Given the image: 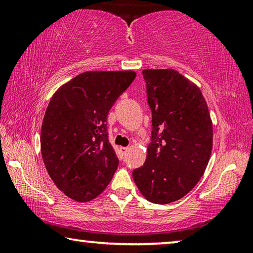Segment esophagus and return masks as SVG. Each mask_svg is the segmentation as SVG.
Segmentation results:
<instances>
[{
    "mask_svg": "<svg viewBox=\"0 0 253 253\" xmlns=\"http://www.w3.org/2000/svg\"><path fill=\"white\" fill-rule=\"evenodd\" d=\"M119 152H121V157L124 158L126 155V153L128 152V148L127 147H121V148H119Z\"/></svg>",
    "mask_w": 253,
    "mask_h": 253,
    "instance_id": "obj_1",
    "label": "esophagus"
}]
</instances>
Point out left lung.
<instances>
[{"label":"left lung","mask_w":253,"mask_h":253,"mask_svg":"<svg viewBox=\"0 0 253 253\" xmlns=\"http://www.w3.org/2000/svg\"><path fill=\"white\" fill-rule=\"evenodd\" d=\"M143 77L152 136L146 161L132 177L147 201L168 204L202 177L212 151V122L200 88L176 70L147 69Z\"/></svg>","instance_id":"1"}]
</instances>
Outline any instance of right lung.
<instances>
[{
	"mask_svg": "<svg viewBox=\"0 0 253 253\" xmlns=\"http://www.w3.org/2000/svg\"><path fill=\"white\" fill-rule=\"evenodd\" d=\"M134 71H87L60 87L41 127V154L55 185L88 202L108 185L118 157L108 140L107 116L134 81Z\"/></svg>",
	"mask_w": 253,
	"mask_h": 253,
	"instance_id": "obj_1",
	"label": "right lung"
}]
</instances>
